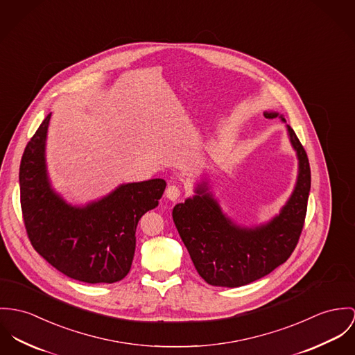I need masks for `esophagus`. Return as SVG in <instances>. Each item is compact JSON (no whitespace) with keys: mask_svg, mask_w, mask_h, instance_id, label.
Returning a JSON list of instances; mask_svg holds the SVG:
<instances>
[{"mask_svg":"<svg viewBox=\"0 0 355 355\" xmlns=\"http://www.w3.org/2000/svg\"><path fill=\"white\" fill-rule=\"evenodd\" d=\"M180 189L178 187V186H173V184H171V186H168V189H166V191H165V195H166V198L169 199V200H178L179 198H180Z\"/></svg>","mask_w":355,"mask_h":355,"instance_id":"esophagus-1","label":"esophagus"}]
</instances>
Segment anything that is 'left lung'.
Instances as JSON below:
<instances>
[{
  "instance_id": "left-lung-1",
  "label": "left lung",
  "mask_w": 355,
  "mask_h": 355,
  "mask_svg": "<svg viewBox=\"0 0 355 355\" xmlns=\"http://www.w3.org/2000/svg\"><path fill=\"white\" fill-rule=\"evenodd\" d=\"M264 116H279L285 122L278 112H264ZM286 128L298 157V176L289 200L270 223L257 227L233 224L207 193V183L199 184L196 195L173 207L176 229L198 274L209 285H248L285 263L298 243L311 191V166L295 132L289 125Z\"/></svg>"
}]
</instances>
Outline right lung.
<instances>
[{"label": "right lung", "mask_w": 355, "mask_h": 355, "mask_svg": "<svg viewBox=\"0 0 355 355\" xmlns=\"http://www.w3.org/2000/svg\"><path fill=\"white\" fill-rule=\"evenodd\" d=\"M50 118L36 130L20 162V203L28 239L42 258L69 278L118 282L129 274L138 221L159 205L166 183H128L83 207L66 203L51 189L46 171Z\"/></svg>", "instance_id": "add662e5"}]
</instances>
